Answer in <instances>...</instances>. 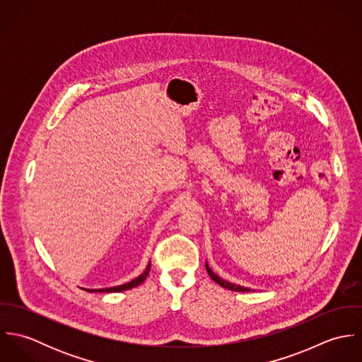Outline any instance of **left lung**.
I'll list each match as a JSON object with an SVG mask.
<instances>
[{"mask_svg": "<svg viewBox=\"0 0 362 362\" xmlns=\"http://www.w3.org/2000/svg\"><path fill=\"white\" fill-rule=\"evenodd\" d=\"M206 270L207 273H209V276L211 277V280H214L217 284H220L221 287H224V288H228V290H231V291H241V293H245V291H251L250 288H247V287H243V286H237V284H231V283H228V281H226V280H223V279H220L217 274H214L213 272H211V269L209 267V264L206 263Z\"/></svg>", "mask_w": 362, "mask_h": 362, "instance_id": "8db88e82", "label": "left lung"}]
</instances>
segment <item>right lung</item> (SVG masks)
I'll use <instances>...</instances> for the list:
<instances>
[{
	"mask_svg": "<svg viewBox=\"0 0 362 362\" xmlns=\"http://www.w3.org/2000/svg\"><path fill=\"white\" fill-rule=\"evenodd\" d=\"M149 272H151V263L148 264L146 270H145V272H144V273H142L139 277H136L135 280H132V281H129V283H127V284H122V286H118V287H111V288H102V290H86V291H99V293H118V291L129 290V288H134V287L139 286L141 283H144V280L148 277Z\"/></svg>",
	"mask_w": 362,
	"mask_h": 362,
	"instance_id": "right-lung-1",
	"label": "right lung"
}]
</instances>
